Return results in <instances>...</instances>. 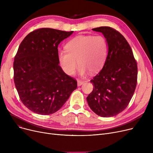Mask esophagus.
I'll return each mask as SVG.
<instances>
[{"mask_svg": "<svg viewBox=\"0 0 153 153\" xmlns=\"http://www.w3.org/2000/svg\"><path fill=\"white\" fill-rule=\"evenodd\" d=\"M77 85L78 86H81L84 83V81H82V80H81V79H77Z\"/></svg>", "mask_w": 153, "mask_h": 153, "instance_id": "1", "label": "esophagus"}]
</instances>
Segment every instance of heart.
<instances>
[{"mask_svg": "<svg viewBox=\"0 0 153 153\" xmlns=\"http://www.w3.org/2000/svg\"><path fill=\"white\" fill-rule=\"evenodd\" d=\"M108 52L106 38L101 35H78L66 45V51L58 53L60 65L66 74L72 75L79 65V72L97 73L103 68Z\"/></svg>", "mask_w": 153, "mask_h": 153, "instance_id": "heart-1", "label": "heart"}]
</instances>
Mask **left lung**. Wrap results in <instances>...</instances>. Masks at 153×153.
Segmentation results:
<instances>
[{
  "instance_id": "obj_1",
  "label": "left lung",
  "mask_w": 153,
  "mask_h": 153,
  "mask_svg": "<svg viewBox=\"0 0 153 153\" xmlns=\"http://www.w3.org/2000/svg\"><path fill=\"white\" fill-rule=\"evenodd\" d=\"M92 30L105 36L108 52L103 68L91 81L94 89L87 101L99 116L114 117L127 107L133 97L137 84V63L129 43L117 30L109 27Z\"/></svg>"
}]
</instances>
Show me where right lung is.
Returning <instances> with one entry per match:
<instances>
[{
    "label": "right lung",
    "instance_id": "1",
    "mask_svg": "<svg viewBox=\"0 0 153 153\" xmlns=\"http://www.w3.org/2000/svg\"><path fill=\"white\" fill-rule=\"evenodd\" d=\"M72 33L39 28L27 35L19 47L14 82L22 102L34 113H55L76 89V80L62 71L58 59V45Z\"/></svg>",
    "mask_w": 153,
    "mask_h": 153
}]
</instances>
